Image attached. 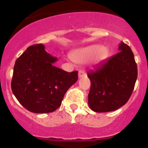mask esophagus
Masks as SVG:
<instances>
[{
  "instance_id": "obj_1",
  "label": "esophagus",
  "mask_w": 148,
  "mask_h": 148,
  "mask_svg": "<svg viewBox=\"0 0 148 148\" xmlns=\"http://www.w3.org/2000/svg\"><path fill=\"white\" fill-rule=\"evenodd\" d=\"M86 75V73L84 70H80V71L78 72V78H82V77H83L84 75Z\"/></svg>"
}]
</instances>
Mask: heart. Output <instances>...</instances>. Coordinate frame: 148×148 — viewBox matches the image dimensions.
I'll return each mask as SVG.
<instances>
[{
	"instance_id": "heart-1",
	"label": "heart",
	"mask_w": 148,
	"mask_h": 148,
	"mask_svg": "<svg viewBox=\"0 0 148 148\" xmlns=\"http://www.w3.org/2000/svg\"><path fill=\"white\" fill-rule=\"evenodd\" d=\"M107 55V48L99 44H92L72 51L70 56L71 59L77 64H83L92 58L94 64H99L106 58Z\"/></svg>"
}]
</instances>
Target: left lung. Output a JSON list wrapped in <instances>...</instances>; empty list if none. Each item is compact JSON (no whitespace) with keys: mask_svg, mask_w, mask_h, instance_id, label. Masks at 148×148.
Segmentation results:
<instances>
[{"mask_svg":"<svg viewBox=\"0 0 148 148\" xmlns=\"http://www.w3.org/2000/svg\"><path fill=\"white\" fill-rule=\"evenodd\" d=\"M119 50L87 73L91 84L88 104L97 113L114 111L125 105L134 89L138 75L134 55L122 41Z\"/></svg>","mask_w":148,"mask_h":148,"instance_id":"1","label":"left lung"}]
</instances>
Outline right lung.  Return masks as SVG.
Masks as SVG:
<instances>
[{
    "instance_id": "1",
    "label": "right lung",
    "mask_w": 148,
    "mask_h": 148,
    "mask_svg": "<svg viewBox=\"0 0 148 148\" xmlns=\"http://www.w3.org/2000/svg\"><path fill=\"white\" fill-rule=\"evenodd\" d=\"M57 58L34 44L16 60L11 87L23 108L35 113H51L61 104L64 95L78 80V71L68 73L54 66Z\"/></svg>"
}]
</instances>
